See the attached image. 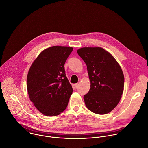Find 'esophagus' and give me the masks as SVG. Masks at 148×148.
Listing matches in <instances>:
<instances>
[{"label":"esophagus","instance_id":"esophagus-1","mask_svg":"<svg viewBox=\"0 0 148 148\" xmlns=\"http://www.w3.org/2000/svg\"><path fill=\"white\" fill-rule=\"evenodd\" d=\"M73 86V87H74L75 88H77V87H78V86H79V84H74Z\"/></svg>","mask_w":148,"mask_h":148}]
</instances>
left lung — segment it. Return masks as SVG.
<instances>
[{"mask_svg":"<svg viewBox=\"0 0 148 148\" xmlns=\"http://www.w3.org/2000/svg\"><path fill=\"white\" fill-rule=\"evenodd\" d=\"M78 55L86 66L90 87L84 96L86 108L92 112L105 114L119 104L123 93L124 76L113 56L100 47H84Z\"/></svg>","mask_w":148,"mask_h":148,"instance_id":"8db88e82","label":"left lung"}]
</instances>
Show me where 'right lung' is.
Returning a JSON list of instances; mask_svg holds the SVG:
<instances>
[{
    "label": "right lung",
    "mask_w": 148,
    "mask_h": 148,
    "mask_svg": "<svg viewBox=\"0 0 148 148\" xmlns=\"http://www.w3.org/2000/svg\"><path fill=\"white\" fill-rule=\"evenodd\" d=\"M71 47L53 46L42 51L32 64L27 78L29 97L43 114L55 116L66 109L73 89L64 64Z\"/></svg>",
    "instance_id": "obj_1"
}]
</instances>
